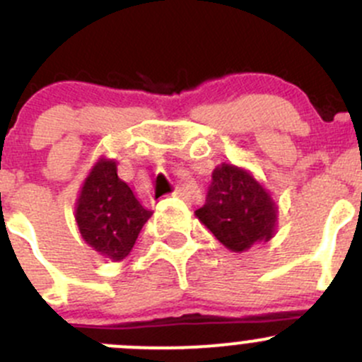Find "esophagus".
Wrapping results in <instances>:
<instances>
[{
  "label": "esophagus",
  "mask_w": 362,
  "mask_h": 362,
  "mask_svg": "<svg viewBox=\"0 0 362 362\" xmlns=\"http://www.w3.org/2000/svg\"><path fill=\"white\" fill-rule=\"evenodd\" d=\"M173 197H185V189L182 188H176L173 192Z\"/></svg>",
  "instance_id": "esophagus-1"
}]
</instances>
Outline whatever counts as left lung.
I'll list each match as a JSON object with an SVG mask.
<instances>
[{"label":"left lung","instance_id":"obj_1","mask_svg":"<svg viewBox=\"0 0 362 362\" xmlns=\"http://www.w3.org/2000/svg\"><path fill=\"white\" fill-rule=\"evenodd\" d=\"M195 214L233 252L268 242L277 225V206L270 193L251 173L230 163L216 167L206 204Z\"/></svg>","mask_w":362,"mask_h":362}]
</instances>
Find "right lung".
<instances>
[{"mask_svg":"<svg viewBox=\"0 0 362 362\" xmlns=\"http://www.w3.org/2000/svg\"><path fill=\"white\" fill-rule=\"evenodd\" d=\"M151 214L118 177L117 162L100 158L81 186L74 218L81 237L92 249L111 262H122L132 251Z\"/></svg>","mask_w":362,"mask_h":362,"instance_id":"right-lung-1","label":"right lung"}]
</instances>
